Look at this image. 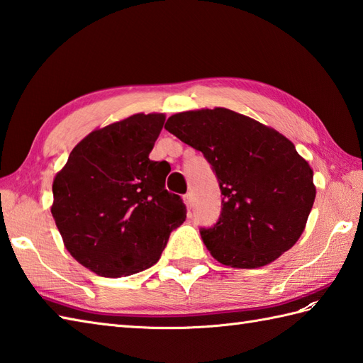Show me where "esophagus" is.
<instances>
[{
    "label": "esophagus",
    "instance_id": "obj_1",
    "mask_svg": "<svg viewBox=\"0 0 363 363\" xmlns=\"http://www.w3.org/2000/svg\"><path fill=\"white\" fill-rule=\"evenodd\" d=\"M182 198H184V203H186V206L189 207V209H191V207H194V195L186 194Z\"/></svg>",
    "mask_w": 363,
    "mask_h": 363
}]
</instances>
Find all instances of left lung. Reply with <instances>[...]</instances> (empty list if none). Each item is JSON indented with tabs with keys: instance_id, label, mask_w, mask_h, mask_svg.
I'll list each match as a JSON object with an SVG mask.
<instances>
[{
	"instance_id": "obj_1",
	"label": "left lung",
	"mask_w": 363,
	"mask_h": 363,
	"mask_svg": "<svg viewBox=\"0 0 363 363\" xmlns=\"http://www.w3.org/2000/svg\"><path fill=\"white\" fill-rule=\"evenodd\" d=\"M165 129L201 151L218 179L220 218L199 229L215 259L257 268L298 242L315 186L312 168L289 138L225 107L172 115Z\"/></svg>"
}]
</instances>
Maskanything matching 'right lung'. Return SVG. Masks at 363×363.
Listing matches in <instances>:
<instances>
[{
    "mask_svg": "<svg viewBox=\"0 0 363 363\" xmlns=\"http://www.w3.org/2000/svg\"><path fill=\"white\" fill-rule=\"evenodd\" d=\"M165 115L135 113L94 130L54 177L51 207L68 252L104 277L152 267L187 217L165 189L167 164L150 159Z\"/></svg>",
    "mask_w": 363,
    "mask_h": 363,
    "instance_id": "obj_1",
    "label": "right lung"
}]
</instances>
